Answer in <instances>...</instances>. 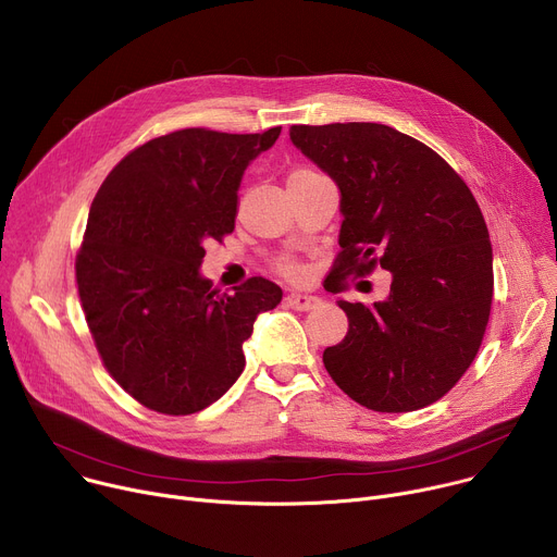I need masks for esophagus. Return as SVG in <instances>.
<instances>
[{
    "mask_svg": "<svg viewBox=\"0 0 557 557\" xmlns=\"http://www.w3.org/2000/svg\"><path fill=\"white\" fill-rule=\"evenodd\" d=\"M320 305V297L315 295H305V293H290L286 297V307L297 309V311H311Z\"/></svg>",
    "mask_w": 557,
    "mask_h": 557,
    "instance_id": "1",
    "label": "esophagus"
}]
</instances>
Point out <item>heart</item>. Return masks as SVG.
<instances>
[{"label": "heart", "mask_w": 557, "mask_h": 557, "mask_svg": "<svg viewBox=\"0 0 557 557\" xmlns=\"http://www.w3.org/2000/svg\"><path fill=\"white\" fill-rule=\"evenodd\" d=\"M309 173H311V171H295V173H293L290 177H299V175H309ZM290 177H288V180H290ZM284 271H286V273H288L290 277H297V275H299V269H297V267H293V264H286V267H284Z\"/></svg>", "instance_id": "heart-1"}]
</instances>
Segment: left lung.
Returning a JSON list of instances; mask_svg holds the SVG:
<instances>
[{
  "mask_svg": "<svg viewBox=\"0 0 557 557\" xmlns=\"http://www.w3.org/2000/svg\"><path fill=\"white\" fill-rule=\"evenodd\" d=\"M290 141L339 188L331 275L391 271L371 307L339 299L348 333L324 350L333 382L380 413L437 401L475 360L491 313L493 250L478 201L433 148L391 126H290Z\"/></svg>",
  "mask_w": 557,
  "mask_h": 557,
  "instance_id": "1",
  "label": "left lung"
}]
</instances>
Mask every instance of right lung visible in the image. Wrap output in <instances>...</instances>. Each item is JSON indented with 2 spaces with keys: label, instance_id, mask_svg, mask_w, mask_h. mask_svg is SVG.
<instances>
[{
  "label": "right lung",
  "instance_id": "1",
  "mask_svg": "<svg viewBox=\"0 0 557 557\" xmlns=\"http://www.w3.org/2000/svg\"><path fill=\"white\" fill-rule=\"evenodd\" d=\"M182 128L137 146L99 186L75 260L82 309L107 371L146 409L190 416L244 371L242 344L282 288L250 277L218 293L205 242L233 233L246 166L280 137Z\"/></svg>",
  "mask_w": 557,
  "mask_h": 557
}]
</instances>
